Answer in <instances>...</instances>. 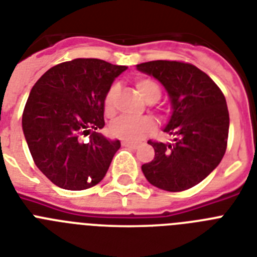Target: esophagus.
<instances>
[{
	"label": "esophagus",
	"mask_w": 257,
	"mask_h": 257,
	"mask_svg": "<svg viewBox=\"0 0 257 257\" xmlns=\"http://www.w3.org/2000/svg\"><path fill=\"white\" fill-rule=\"evenodd\" d=\"M122 146L127 148H133V150H137L138 148V144H134V143H128V142H122Z\"/></svg>",
	"instance_id": "1"
}]
</instances>
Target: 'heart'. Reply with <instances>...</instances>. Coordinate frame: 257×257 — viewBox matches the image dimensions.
Instances as JSON below:
<instances>
[{"instance_id":"obj_1","label":"heart","mask_w":257,"mask_h":257,"mask_svg":"<svg viewBox=\"0 0 257 257\" xmlns=\"http://www.w3.org/2000/svg\"><path fill=\"white\" fill-rule=\"evenodd\" d=\"M135 85H137L138 92L141 93L144 101H147L148 103L156 102L162 95L160 86L154 80L139 78ZM116 94H118V85L114 84L109 88L105 95V101H103V107L107 114H111L114 111ZM154 122L148 118L134 119L130 116H120L115 122H113L110 131L118 139H122L128 143H138V142L143 141L146 137H148L154 131Z\"/></svg>"}]
</instances>
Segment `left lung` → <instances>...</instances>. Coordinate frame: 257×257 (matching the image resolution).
<instances>
[{
	"instance_id": "8db88e82",
	"label": "left lung",
	"mask_w": 257,
	"mask_h": 257,
	"mask_svg": "<svg viewBox=\"0 0 257 257\" xmlns=\"http://www.w3.org/2000/svg\"><path fill=\"white\" fill-rule=\"evenodd\" d=\"M137 69L167 90L172 114L164 131L175 137L167 144L148 142L155 158L142 165L143 175L159 189H189L217 168L226 152L230 126L226 98L205 72L188 63L155 60L138 64Z\"/></svg>"
}]
</instances>
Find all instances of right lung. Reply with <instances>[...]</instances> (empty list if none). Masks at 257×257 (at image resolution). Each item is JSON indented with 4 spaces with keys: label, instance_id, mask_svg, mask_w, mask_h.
Instances as JSON below:
<instances>
[{
    "label": "right lung",
    "instance_id": "1",
    "mask_svg": "<svg viewBox=\"0 0 257 257\" xmlns=\"http://www.w3.org/2000/svg\"><path fill=\"white\" fill-rule=\"evenodd\" d=\"M126 69L75 59L48 69L31 89L22 115L25 139L38 168L59 188L84 190L105 177L120 142L97 131L105 126L106 93Z\"/></svg>",
    "mask_w": 257,
    "mask_h": 257
}]
</instances>
